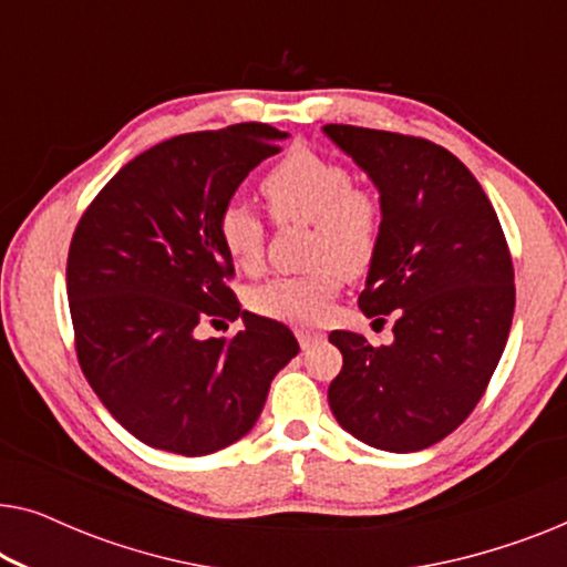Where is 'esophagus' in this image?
Segmentation results:
<instances>
[{
	"instance_id": "esophagus-1",
	"label": "esophagus",
	"mask_w": 567,
	"mask_h": 567,
	"mask_svg": "<svg viewBox=\"0 0 567 567\" xmlns=\"http://www.w3.org/2000/svg\"><path fill=\"white\" fill-rule=\"evenodd\" d=\"M297 338H299L301 348H309L312 343H317V340H320V336H317V332H312V330H297Z\"/></svg>"
}]
</instances>
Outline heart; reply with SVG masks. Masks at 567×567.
Instances as JSON below:
<instances>
[{
	"instance_id": "obj_1",
	"label": "heart",
	"mask_w": 567,
	"mask_h": 567,
	"mask_svg": "<svg viewBox=\"0 0 567 567\" xmlns=\"http://www.w3.org/2000/svg\"><path fill=\"white\" fill-rule=\"evenodd\" d=\"M260 193L276 221L312 224L309 262L315 270L278 276L250 291V307L262 317L291 324H315L328 312L340 286V270L359 276L371 266L382 239V206L374 193L355 188L343 162L297 150L262 175ZM227 258L255 274L266 255V224L243 200H229L216 219Z\"/></svg>"
}]
</instances>
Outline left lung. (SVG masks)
Instances as JSON below:
<instances>
[{"mask_svg":"<svg viewBox=\"0 0 567 567\" xmlns=\"http://www.w3.org/2000/svg\"><path fill=\"white\" fill-rule=\"evenodd\" d=\"M382 193V239L359 307L394 343L332 330L343 369L330 382L332 415L363 444L421 452L467 421L483 398L516 307L514 260L475 175L421 136L328 123Z\"/></svg>","mask_w":567,"mask_h":567,"instance_id":"8db88e82","label":"left lung"}]
</instances>
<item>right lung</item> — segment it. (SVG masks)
I'll list each match as a JSON object with an SVG mask.
<instances>
[{
	"label": "right lung",
	"instance_id": "add662e5",
	"mask_svg": "<svg viewBox=\"0 0 567 567\" xmlns=\"http://www.w3.org/2000/svg\"><path fill=\"white\" fill-rule=\"evenodd\" d=\"M235 123L167 138L123 165L76 221L66 260L74 351L100 402L131 436L183 456L243 439L270 379L299 353L286 324L243 312L216 219L284 138ZM243 316L231 339L198 321Z\"/></svg>",
	"mask_w": 567,
	"mask_h": 567
}]
</instances>
